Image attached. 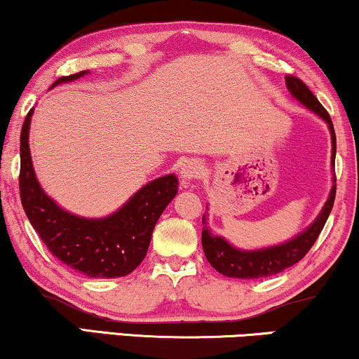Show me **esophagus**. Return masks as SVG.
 I'll return each mask as SVG.
<instances>
[{
  "label": "esophagus",
  "instance_id": "obj_1",
  "mask_svg": "<svg viewBox=\"0 0 359 359\" xmlns=\"http://www.w3.org/2000/svg\"><path fill=\"white\" fill-rule=\"evenodd\" d=\"M180 175L184 181L198 180L199 176L203 175V165H201L198 160H186L183 166H181Z\"/></svg>",
  "mask_w": 359,
  "mask_h": 359
}]
</instances>
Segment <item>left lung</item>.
Masks as SVG:
<instances>
[{"mask_svg":"<svg viewBox=\"0 0 359 359\" xmlns=\"http://www.w3.org/2000/svg\"><path fill=\"white\" fill-rule=\"evenodd\" d=\"M286 86L291 91V95L296 97L299 102L307 106L309 109L320 116L323 121L328 124L332 134V165L335 166V154H337V137L335 130H333V124L325 107L320 104V101L313 96V93L309 90V86L302 80H299L294 75H286ZM337 178H333L335 183ZM337 184L332 186L330 196L328 201L323 205L322 212L318 214L311 227L304 230L301 235L292 238L291 242H286L278 247H269L263 250H257V252H242V250L233 248L229 245L222 237L212 235V232L205 227V215L203 217V248L204 255L210 263V266L217 269L220 274L229 278H238V279H258V278H268L273 274H278L287 269L292 264L306 257L309 250L313 247L316 240L320 235L323 225H325L328 215L332 212L333 201H335Z\"/></svg>","mask_w":359,"mask_h":359,"instance_id":"left-lung-1","label":"left lung"}]
</instances>
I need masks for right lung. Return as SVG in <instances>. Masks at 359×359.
Segmentation results:
<instances>
[{
  "instance_id": "right-lung-1",
  "label": "right lung",
  "mask_w": 359,
  "mask_h": 359,
  "mask_svg": "<svg viewBox=\"0 0 359 359\" xmlns=\"http://www.w3.org/2000/svg\"><path fill=\"white\" fill-rule=\"evenodd\" d=\"M88 73L62 76L52 86L73 81ZM34 109L27 112L21 129V171L19 193L29 222L62 263L90 278H121L144 262L151 232L166 205L178 193L175 175L145 184L116 214L104 219L76 217L53 203L43 193L32 168L29 151V124Z\"/></svg>"
}]
</instances>
